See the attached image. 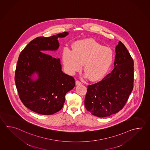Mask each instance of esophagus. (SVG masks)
I'll return each instance as SVG.
<instances>
[{"label": "esophagus", "instance_id": "obj_1", "mask_svg": "<svg viewBox=\"0 0 150 150\" xmlns=\"http://www.w3.org/2000/svg\"><path fill=\"white\" fill-rule=\"evenodd\" d=\"M75 84H76V86H80L81 84H82V83L80 82L79 81H76V82H75Z\"/></svg>", "mask_w": 150, "mask_h": 150}]
</instances>
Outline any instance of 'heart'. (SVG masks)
Returning a JSON list of instances; mask_svg holds the SVG:
<instances>
[{
	"instance_id": "1",
	"label": "heart",
	"mask_w": 150,
	"mask_h": 150,
	"mask_svg": "<svg viewBox=\"0 0 150 150\" xmlns=\"http://www.w3.org/2000/svg\"><path fill=\"white\" fill-rule=\"evenodd\" d=\"M62 58L68 74L74 75L81 70L83 64L84 76L96 81L107 73L113 63L114 53L110 47L103 46L93 39L87 38L75 42L72 51L64 48Z\"/></svg>"
}]
</instances>
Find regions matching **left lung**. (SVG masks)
I'll list each match as a JSON object with an SVG mask.
<instances>
[{"mask_svg":"<svg viewBox=\"0 0 150 150\" xmlns=\"http://www.w3.org/2000/svg\"><path fill=\"white\" fill-rule=\"evenodd\" d=\"M114 69L101 81L88 86L85 107L93 115L104 117L122 109L134 87V61L121 41L115 47Z\"/></svg>","mask_w":150,"mask_h":150,"instance_id":"8db88e82","label":"left lung"}]
</instances>
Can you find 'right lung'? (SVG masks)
Wrapping results in <instances>:
<instances>
[{
	"mask_svg": "<svg viewBox=\"0 0 150 150\" xmlns=\"http://www.w3.org/2000/svg\"><path fill=\"white\" fill-rule=\"evenodd\" d=\"M68 34L64 32L51 37H37L19 55L16 87L22 103L36 113L52 115L58 112L64 106L66 93L75 86L73 77L61 70L60 59L45 53L58 50V39Z\"/></svg>",
	"mask_w": 150,
	"mask_h": 150,
	"instance_id": "obj_1",
	"label": "right lung"
}]
</instances>
